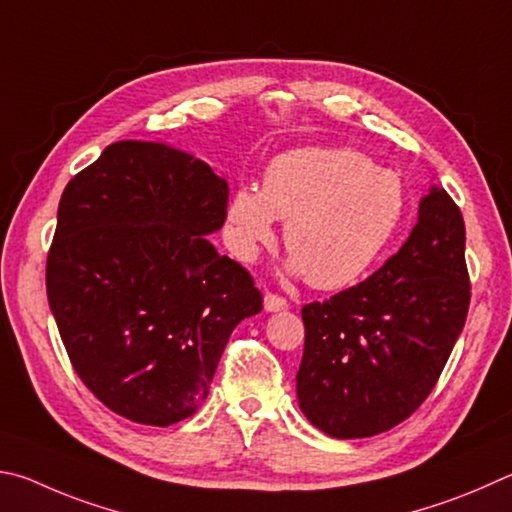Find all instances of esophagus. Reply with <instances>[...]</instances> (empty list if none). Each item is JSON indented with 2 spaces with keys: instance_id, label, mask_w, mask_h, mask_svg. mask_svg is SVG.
I'll list each match as a JSON object with an SVG mask.
<instances>
[{
  "instance_id": "34e87169",
  "label": "esophagus",
  "mask_w": 512,
  "mask_h": 512,
  "mask_svg": "<svg viewBox=\"0 0 512 512\" xmlns=\"http://www.w3.org/2000/svg\"><path fill=\"white\" fill-rule=\"evenodd\" d=\"M265 310L267 312H279V310H288V301H285L281 294L274 292H265Z\"/></svg>"
}]
</instances>
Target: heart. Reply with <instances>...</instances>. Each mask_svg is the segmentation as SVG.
<instances>
[{"instance_id": "obj_1", "label": "heart", "mask_w": 512, "mask_h": 512, "mask_svg": "<svg viewBox=\"0 0 512 512\" xmlns=\"http://www.w3.org/2000/svg\"><path fill=\"white\" fill-rule=\"evenodd\" d=\"M407 209V186L396 170L346 148H301L276 157L263 191L240 186L229 202L233 251L251 261L276 238L283 240L292 270L319 290L355 283L378 261Z\"/></svg>"}]
</instances>
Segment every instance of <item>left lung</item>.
Here are the masks:
<instances>
[{
    "label": "left lung",
    "mask_w": 512,
    "mask_h": 512,
    "mask_svg": "<svg viewBox=\"0 0 512 512\" xmlns=\"http://www.w3.org/2000/svg\"><path fill=\"white\" fill-rule=\"evenodd\" d=\"M470 297L461 209L432 188L398 254L366 281L301 308L303 414L333 438L400 425L441 378Z\"/></svg>",
    "instance_id": "obj_1"
}]
</instances>
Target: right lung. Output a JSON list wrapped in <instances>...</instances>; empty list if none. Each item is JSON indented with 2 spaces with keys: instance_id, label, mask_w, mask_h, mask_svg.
I'll return each mask as SVG.
<instances>
[{
  "instance_id": "obj_1",
  "label": "right lung",
  "mask_w": 512,
  "mask_h": 512,
  "mask_svg": "<svg viewBox=\"0 0 512 512\" xmlns=\"http://www.w3.org/2000/svg\"><path fill=\"white\" fill-rule=\"evenodd\" d=\"M227 204L204 161L148 141L107 146L60 197L49 306L78 378L121 418L193 416L233 328L263 310L251 274L206 240Z\"/></svg>"
}]
</instances>
